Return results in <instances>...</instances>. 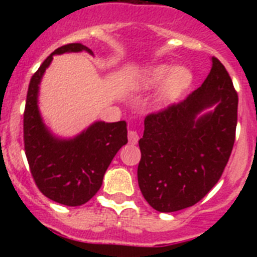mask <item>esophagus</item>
Returning a JSON list of instances; mask_svg holds the SVG:
<instances>
[{"instance_id":"esophagus-1","label":"esophagus","mask_w":257,"mask_h":257,"mask_svg":"<svg viewBox=\"0 0 257 257\" xmlns=\"http://www.w3.org/2000/svg\"><path fill=\"white\" fill-rule=\"evenodd\" d=\"M138 142H139V135H138V133L134 130L128 131V143L130 144H138Z\"/></svg>"}]
</instances>
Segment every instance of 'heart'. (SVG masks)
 Returning <instances> with one entry per match:
<instances>
[{
	"mask_svg": "<svg viewBox=\"0 0 257 257\" xmlns=\"http://www.w3.org/2000/svg\"><path fill=\"white\" fill-rule=\"evenodd\" d=\"M193 81L192 70L184 65H176L170 69L169 65H157L142 77L140 87L151 90L161 83L157 100L162 106L170 105L176 101L184 92L187 91Z\"/></svg>",
	"mask_w": 257,
	"mask_h": 257,
	"instance_id": "heart-1",
	"label": "heart"
}]
</instances>
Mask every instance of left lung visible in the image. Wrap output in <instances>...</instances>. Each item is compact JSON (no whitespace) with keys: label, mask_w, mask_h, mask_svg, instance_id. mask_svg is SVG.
Segmentation results:
<instances>
[{"label":"left lung","mask_w":257,"mask_h":257,"mask_svg":"<svg viewBox=\"0 0 257 257\" xmlns=\"http://www.w3.org/2000/svg\"><path fill=\"white\" fill-rule=\"evenodd\" d=\"M205 82L184 101L147 115L138 181L154 210L175 212L201 201L230 157L238 95L225 67L211 58Z\"/></svg>","instance_id":"left-lung-1"}]
</instances>
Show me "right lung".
<instances>
[{
	"label": "right lung",
	"mask_w": 257,
	"mask_h": 257,
	"mask_svg": "<svg viewBox=\"0 0 257 257\" xmlns=\"http://www.w3.org/2000/svg\"><path fill=\"white\" fill-rule=\"evenodd\" d=\"M91 50L82 44L59 47L31 78L24 110V149L32 176L41 193L65 206H81L100 189L104 174L117 152L127 144L124 121H96L70 139L49 130L38 109L40 83L52 56Z\"/></svg>",
	"instance_id": "right-lung-1"
}]
</instances>
